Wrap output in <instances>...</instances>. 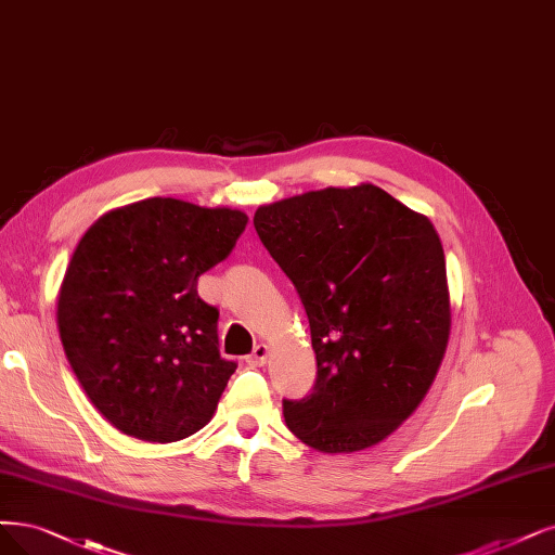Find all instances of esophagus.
Returning a JSON list of instances; mask_svg holds the SVG:
<instances>
[{"label": "esophagus", "instance_id": "34e87169", "mask_svg": "<svg viewBox=\"0 0 555 555\" xmlns=\"http://www.w3.org/2000/svg\"><path fill=\"white\" fill-rule=\"evenodd\" d=\"M267 357H270V347L260 343V345L254 347V352L246 357V363H249L251 367H260V365L267 363Z\"/></svg>", "mask_w": 555, "mask_h": 555}]
</instances>
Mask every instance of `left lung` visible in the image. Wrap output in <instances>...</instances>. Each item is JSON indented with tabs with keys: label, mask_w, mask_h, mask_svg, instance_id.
<instances>
[{
	"label": "left lung",
	"mask_w": 555,
	"mask_h": 555,
	"mask_svg": "<svg viewBox=\"0 0 555 555\" xmlns=\"http://www.w3.org/2000/svg\"><path fill=\"white\" fill-rule=\"evenodd\" d=\"M254 225L295 285L318 361L313 391L283 400L285 425L320 453L384 441L416 412L446 354L435 225L367 182L260 205Z\"/></svg>",
	"instance_id": "obj_1"
}]
</instances>
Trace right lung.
Returning <instances> with one entry per match:
<instances>
[{"mask_svg":"<svg viewBox=\"0 0 555 555\" xmlns=\"http://www.w3.org/2000/svg\"><path fill=\"white\" fill-rule=\"evenodd\" d=\"M246 215L146 198L102 215L79 240L56 324L81 388L122 435L171 443L210 423L235 361L196 283L229 258Z\"/></svg>","mask_w":555,"mask_h":555,"instance_id":"add662e5","label":"right lung"}]
</instances>
